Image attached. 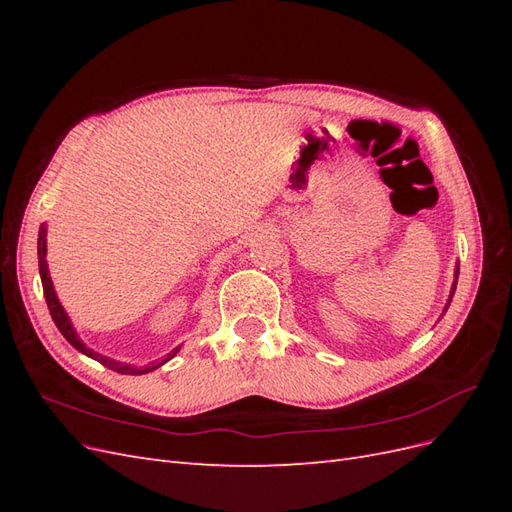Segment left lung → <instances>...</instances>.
Here are the masks:
<instances>
[{
    "mask_svg": "<svg viewBox=\"0 0 512 512\" xmlns=\"http://www.w3.org/2000/svg\"><path fill=\"white\" fill-rule=\"evenodd\" d=\"M457 277H459V267L455 269V282H453V288H451V297H448V303H446V307H444V312H446L448 305H451V301H453V294H455V288H457Z\"/></svg>",
    "mask_w": 512,
    "mask_h": 512,
    "instance_id": "1",
    "label": "left lung"
}]
</instances>
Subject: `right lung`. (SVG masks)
<instances>
[{
	"label": "right lung",
	"mask_w": 512,
	"mask_h": 512,
	"mask_svg": "<svg viewBox=\"0 0 512 512\" xmlns=\"http://www.w3.org/2000/svg\"><path fill=\"white\" fill-rule=\"evenodd\" d=\"M38 267H40V280H42L44 299H46V305H49V312H51V316H53V322L57 324L59 333L64 335L76 350L87 354V356H91V359H96L98 363L106 365L108 369L117 371V374H130V376L149 374V371L158 369L160 365H164L166 361L173 359V356L181 350V346H177L175 350H170L160 363H149V365H145V367H134V365H128V363H119V361H115V359H108V356L98 354V352H94L91 348H87V346L81 342V337L76 335V331H74V327H72V322H70L68 314L64 312V307H61V303H59V299H57V294H55V288H53V282H51V275H49V267H46V226H44V224L40 226V232H38Z\"/></svg>",
	"instance_id": "right-lung-1"
}]
</instances>
